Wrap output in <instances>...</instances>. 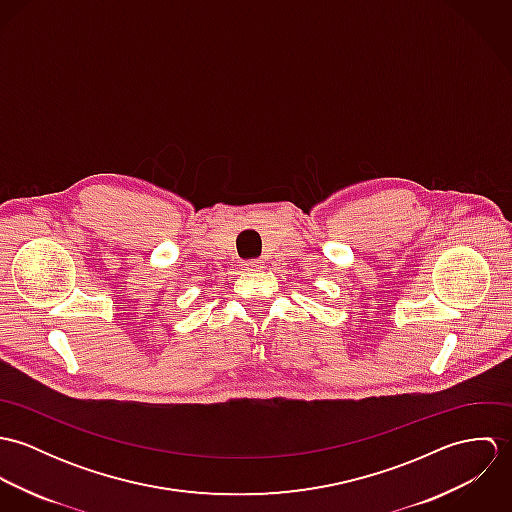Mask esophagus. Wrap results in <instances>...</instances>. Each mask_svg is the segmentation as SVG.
Segmentation results:
<instances>
[{
    "label": "esophagus",
    "instance_id": "obj_1",
    "mask_svg": "<svg viewBox=\"0 0 512 512\" xmlns=\"http://www.w3.org/2000/svg\"><path fill=\"white\" fill-rule=\"evenodd\" d=\"M244 266L250 270H258V268H262V260H248Z\"/></svg>",
    "mask_w": 512,
    "mask_h": 512
}]
</instances>
